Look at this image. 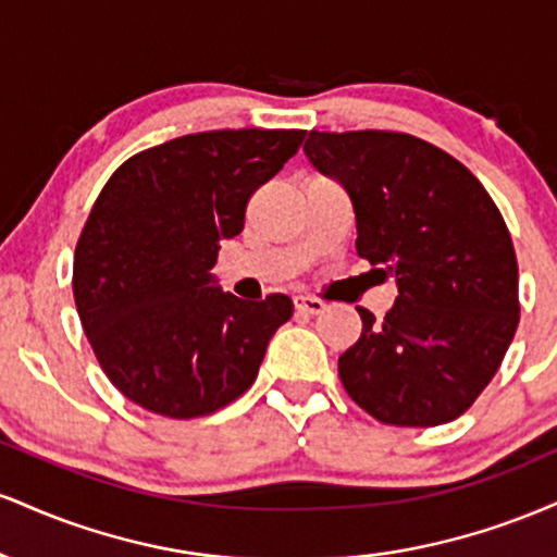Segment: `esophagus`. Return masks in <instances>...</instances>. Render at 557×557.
<instances>
[{
  "label": "esophagus",
  "mask_w": 557,
  "mask_h": 557,
  "mask_svg": "<svg viewBox=\"0 0 557 557\" xmlns=\"http://www.w3.org/2000/svg\"><path fill=\"white\" fill-rule=\"evenodd\" d=\"M293 306H296V311H300V314H311V317L322 314V311L327 309V304L317 296H296L293 298Z\"/></svg>",
  "instance_id": "esophagus-1"
}]
</instances>
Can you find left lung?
Segmentation results:
<instances>
[{"label":"left lung","instance_id":"obj_1","mask_svg":"<svg viewBox=\"0 0 557 557\" xmlns=\"http://www.w3.org/2000/svg\"><path fill=\"white\" fill-rule=\"evenodd\" d=\"M306 157L348 190L356 251L395 274L382 322L337 361L345 393L382 424L458 419L500 369L519 327V264L500 209L447 151L393 131H311Z\"/></svg>","mask_w":557,"mask_h":557}]
</instances>
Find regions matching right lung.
Wrapping results in <instances>:
<instances>
[{"label":"right lung","instance_id":"1","mask_svg":"<svg viewBox=\"0 0 557 557\" xmlns=\"http://www.w3.org/2000/svg\"><path fill=\"white\" fill-rule=\"evenodd\" d=\"M306 131H207L114 170L75 246L73 296L104 374L127 400L196 419L253 385L270 337L293 317L272 293L240 300L209 272L243 230L253 190Z\"/></svg>","mask_w":557,"mask_h":557}]
</instances>
